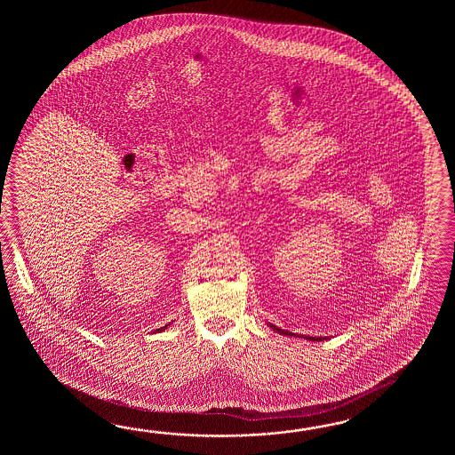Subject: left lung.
I'll return each mask as SVG.
<instances>
[{
  "mask_svg": "<svg viewBox=\"0 0 455 455\" xmlns=\"http://www.w3.org/2000/svg\"><path fill=\"white\" fill-rule=\"evenodd\" d=\"M271 327H273V325H271ZM278 333H280V331H278Z\"/></svg>",
  "mask_w": 455,
  "mask_h": 455,
  "instance_id": "1",
  "label": "left lung"
}]
</instances>
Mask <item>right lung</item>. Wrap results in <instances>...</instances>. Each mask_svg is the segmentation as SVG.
<instances>
[{"instance_id": "right-lung-1", "label": "right lung", "mask_w": 455, "mask_h": 455, "mask_svg": "<svg viewBox=\"0 0 455 455\" xmlns=\"http://www.w3.org/2000/svg\"><path fill=\"white\" fill-rule=\"evenodd\" d=\"M165 327H167V325H165Z\"/></svg>"}]
</instances>
